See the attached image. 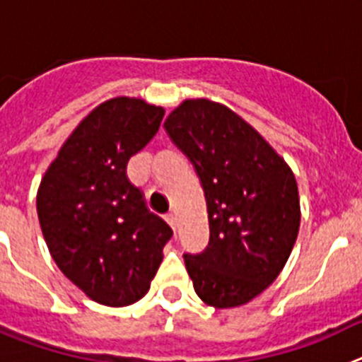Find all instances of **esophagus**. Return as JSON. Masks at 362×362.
I'll return each mask as SVG.
<instances>
[{
	"label": "esophagus",
	"instance_id": "34e87169",
	"mask_svg": "<svg viewBox=\"0 0 362 362\" xmlns=\"http://www.w3.org/2000/svg\"><path fill=\"white\" fill-rule=\"evenodd\" d=\"M165 221H168L169 226H171V229H173V230H177V216H175L173 213L165 214Z\"/></svg>",
	"mask_w": 362,
	"mask_h": 362
}]
</instances>
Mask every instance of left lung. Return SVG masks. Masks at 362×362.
<instances>
[{
    "label": "left lung",
    "mask_w": 362,
    "mask_h": 362,
    "mask_svg": "<svg viewBox=\"0 0 362 362\" xmlns=\"http://www.w3.org/2000/svg\"><path fill=\"white\" fill-rule=\"evenodd\" d=\"M164 128L191 160L207 202L209 245L184 254L194 292L214 308L245 305L278 278L299 230L296 177L240 115L187 99Z\"/></svg>",
    "instance_id": "1"
}]
</instances>
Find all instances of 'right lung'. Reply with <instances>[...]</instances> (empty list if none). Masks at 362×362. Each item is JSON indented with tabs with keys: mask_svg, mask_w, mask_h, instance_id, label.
Instances as JSON below:
<instances>
[{
	"mask_svg": "<svg viewBox=\"0 0 362 362\" xmlns=\"http://www.w3.org/2000/svg\"><path fill=\"white\" fill-rule=\"evenodd\" d=\"M162 117V106L135 97L99 104L71 132L39 185L37 216L52 258L106 307L144 298L173 236L126 175Z\"/></svg>",
	"mask_w": 362,
	"mask_h": 362,
	"instance_id": "1",
	"label": "right lung"
}]
</instances>
